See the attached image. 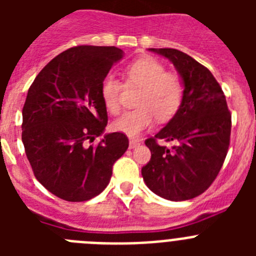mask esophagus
Masks as SVG:
<instances>
[{
  "mask_svg": "<svg viewBox=\"0 0 256 256\" xmlns=\"http://www.w3.org/2000/svg\"><path fill=\"white\" fill-rule=\"evenodd\" d=\"M140 144L138 140H130V148H137Z\"/></svg>",
  "mask_w": 256,
  "mask_h": 256,
  "instance_id": "esophagus-1",
  "label": "esophagus"
}]
</instances>
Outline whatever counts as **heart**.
<instances>
[{
    "mask_svg": "<svg viewBox=\"0 0 256 256\" xmlns=\"http://www.w3.org/2000/svg\"><path fill=\"white\" fill-rule=\"evenodd\" d=\"M124 84L126 88H140L136 97L137 108L112 122V130L130 137H136L148 130L156 116L160 122L170 120L180 112L186 94L182 76L166 72L159 60L150 56L133 61L126 68ZM124 84L112 76H106L101 83L104 105L114 115L122 108Z\"/></svg>",
    "mask_w": 256,
    "mask_h": 256,
    "instance_id": "heart-1",
    "label": "heart"
}]
</instances>
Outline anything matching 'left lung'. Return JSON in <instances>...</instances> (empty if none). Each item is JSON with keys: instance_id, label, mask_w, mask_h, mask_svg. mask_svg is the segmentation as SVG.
<instances>
[{"instance_id": "left-lung-1", "label": "left lung", "mask_w": 256, "mask_h": 256, "mask_svg": "<svg viewBox=\"0 0 256 256\" xmlns=\"http://www.w3.org/2000/svg\"><path fill=\"white\" fill-rule=\"evenodd\" d=\"M169 58L182 76L186 94L180 112L155 137L144 141L151 159L142 168L146 186L160 198L190 200L206 191L218 176L230 148V112L210 70L174 48H150ZM159 139L174 142L172 149Z\"/></svg>"}]
</instances>
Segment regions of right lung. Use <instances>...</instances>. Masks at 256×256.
Here are the masks:
<instances>
[{"label":"right lung","mask_w":256,"mask_h":256,"mask_svg":"<svg viewBox=\"0 0 256 256\" xmlns=\"http://www.w3.org/2000/svg\"><path fill=\"white\" fill-rule=\"evenodd\" d=\"M122 58L114 46L72 47L52 58L29 87L22 124L26 158L38 182L62 200L100 195L128 148L120 132L91 144L108 124L101 83Z\"/></svg>","instance_id":"add662e5"}]
</instances>
